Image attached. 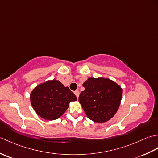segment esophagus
<instances>
[{
    "label": "esophagus",
    "mask_w": 158,
    "mask_h": 158,
    "mask_svg": "<svg viewBox=\"0 0 158 158\" xmlns=\"http://www.w3.org/2000/svg\"><path fill=\"white\" fill-rule=\"evenodd\" d=\"M74 94H75V96H77V98H79V92L78 91V90H76V91L74 92Z\"/></svg>",
    "instance_id": "34e87169"
}]
</instances>
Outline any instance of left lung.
Wrapping results in <instances>:
<instances>
[{
  "label": "left lung",
  "mask_w": 158,
  "mask_h": 158,
  "mask_svg": "<svg viewBox=\"0 0 158 158\" xmlns=\"http://www.w3.org/2000/svg\"><path fill=\"white\" fill-rule=\"evenodd\" d=\"M85 90L79 101L89 119L103 123L116 113L122 100V89L109 79L89 78L83 83Z\"/></svg>",
  "instance_id": "1"
}]
</instances>
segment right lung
I'll return each instance as SVG.
<instances>
[{
	"label": "right lung",
	"instance_id": "add662e5",
	"mask_svg": "<svg viewBox=\"0 0 158 158\" xmlns=\"http://www.w3.org/2000/svg\"><path fill=\"white\" fill-rule=\"evenodd\" d=\"M77 99L68 87L55 79L39 85L31 94L33 109L40 117L47 120L59 118L69 108L70 102Z\"/></svg>",
	"mask_w": 158,
	"mask_h": 158
}]
</instances>
